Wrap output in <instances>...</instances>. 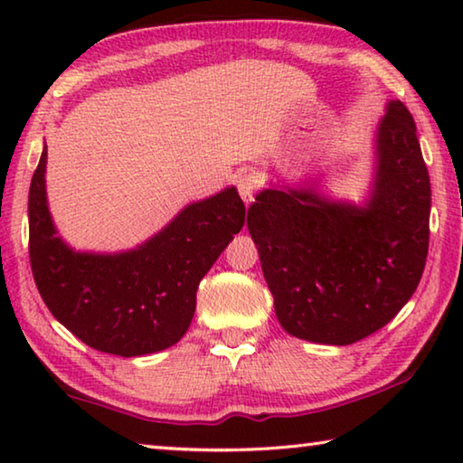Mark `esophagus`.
<instances>
[{
    "label": "esophagus",
    "instance_id": "esophagus-1",
    "mask_svg": "<svg viewBox=\"0 0 463 463\" xmlns=\"http://www.w3.org/2000/svg\"><path fill=\"white\" fill-rule=\"evenodd\" d=\"M237 190L241 194L242 202L249 203L255 200V190H257V179L253 174H242L237 177Z\"/></svg>",
    "mask_w": 463,
    "mask_h": 463
}]
</instances>
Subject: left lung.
I'll return each mask as SVG.
<instances>
[{
	"mask_svg": "<svg viewBox=\"0 0 463 463\" xmlns=\"http://www.w3.org/2000/svg\"><path fill=\"white\" fill-rule=\"evenodd\" d=\"M430 182L417 127L390 101L365 208L308 190H263L249 206L279 325L298 339L351 345L380 331L417 289L429 253Z\"/></svg>",
	"mask_w": 463,
	"mask_h": 463,
	"instance_id": "left-lung-1",
	"label": "left lung"
}]
</instances>
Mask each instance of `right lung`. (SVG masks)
I'll return each mask as SVG.
<instances>
[{
	"label": "right lung",
	"instance_id": "1",
	"mask_svg": "<svg viewBox=\"0 0 463 463\" xmlns=\"http://www.w3.org/2000/svg\"><path fill=\"white\" fill-rule=\"evenodd\" d=\"M46 148L28 195L30 268L52 317L91 349L137 357L185 335L202 278L245 224L234 187L187 206L165 231L120 255L73 253L46 208Z\"/></svg>",
	"mask_w": 463,
	"mask_h": 463
}]
</instances>
